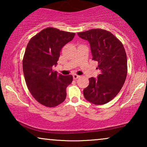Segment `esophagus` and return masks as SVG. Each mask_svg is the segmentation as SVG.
I'll list each match as a JSON object with an SVG mask.
<instances>
[{"instance_id":"obj_1","label":"esophagus","mask_w":147,"mask_h":147,"mask_svg":"<svg viewBox=\"0 0 147 147\" xmlns=\"http://www.w3.org/2000/svg\"><path fill=\"white\" fill-rule=\"evenodd\" d=\"M73 78H74V80H76V79H78V78H80V76L76 75V74H74V75H73Z\"/></svg>"}]
</instances>
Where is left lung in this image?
I'll use <instances>...</instances> for the list:
<instances>
[{"label":"left lung","mask_w":147,"mask_h":147,"mask_svg":"<svg viewBox=\"0 0 147 147\" xmlns=\"http://www.w3.org/2000/svg\"><path fill=\"white\" fill-rule=\"evenodd\" d=\"M90 43L92 59L98 62L100 74L97 79L90 78L84 90L88 102L102 105L113 99L121 90L127 76V58L122 43L106 30L94 29L78 33Z\"/></svg>","instance_id":"8db88e82"}]
</instances>
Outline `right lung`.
Returning a JSON list of instances; mask_svg holds the SVG:
<instances>
[{
    "instance_id": "1",
    "label": "right lung",
    "mask_w": 147,
    "mask_h": 147,
    "mask_svg": "<svg viewBox=\"0 0 147 147\" xmlns=\"http://www.w3.org/2000/svg\"><path fill=\"white\" fill-rule=\"evenodd\" d=\"M76 33L48 27L30 39L23 59L26 84L33 98L42 105L55 107L66 98V88L73 81L71 75L57 74L53 69L61 48Z\"/></svg>"
}]
</instances>
